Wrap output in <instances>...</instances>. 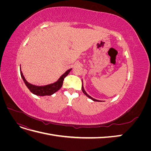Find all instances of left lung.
Returning a JSON list of instances; mask_svg holds the SVG:
<instances>
[{"label": "left lung", "instance_id": "obj_1", "mask_svg": "<svg viewBox=\"0 0 151 151\" xmlns=\"http://www.w3.org/2000/svg\"><path fill=\"white\" fill-rule=\"evenodd\" d=\"M82 91H83V93L86 96H88L89 98H90L91 99H92L93 101H98V102H99V101H100V102L103 101H99V100H98V99H96L92 98L91 96H90L86 92V91H85V89L84 88V86H83V84H82Z\"/></svg>", "mask_w": 151, "mask_h": 151}]
</instances>
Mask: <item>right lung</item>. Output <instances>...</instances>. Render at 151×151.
Here are the masks:
<instances>
[{"label": "right lung", "mask_w": 151, "mask_h": 151, "mask_svg": "<svg viewBox=\"0 0 151 151\" xmlns=\"http://www.w3.org/2000/svg\"><path fill=\"white\" fill-rule=\"evenodd\" d=\"M72 70V68H70L68 70H67L64 74H62V76L59 78L56 82H55L54 83L49 84L47 85L44 86H36L33 85L29 83H28L25 79L24 76H23V74L21 71V68L20 65V73L21 76L22 80H23L24 84L27 86L31 92L33 94H35L36 96H51L55 93H56L57 91L60 89L63 84V81L64 80L65 77L69 74V72Z\"/></svg>", "instance_id": "add662e5"}]
</instances>
